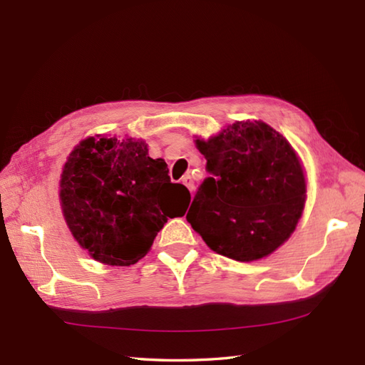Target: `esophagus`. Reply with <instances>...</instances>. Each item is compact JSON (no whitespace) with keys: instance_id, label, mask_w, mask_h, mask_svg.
Segmentation results:
<instances>
[{"instance_id":"obj_1","label":"esophagus","mask_w":365,"mask_h":365,"mask_svg":"<svg viewBox=\"0 0 365 365\" xmlns=\"http://www.w3.org/2000/svg\"><path fill=\"white\" fill-rule=\"evenodd\" d=\"M182 183H183L185 187H187L191 192H192V190H195V182H192V178H191L190 175H185V177L182 178Z\"/></svg>"}]
</instances>
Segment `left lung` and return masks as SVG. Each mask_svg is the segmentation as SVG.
<instances>
[{
	"instance_id": "left-lung-1",
	"label": "left lung",
	"mask_w": 365,
	"mask_h": 365,
	"mask_svg": "<svg viewBox=\"0 0 365 365\" xmlns=\"http://www.w3.org/2000/svg\"><path fill=\"white\" fill-rule=\"evenodd\" d=\"M210 177L187 220L215 252L238 262L265 257L297 227L306 178L289 141L263 122H237L208 141L196 139Z\"/></svg>"
}]
</instances>
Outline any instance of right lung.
Wrapping results in <instances>:
<instances>
[{
    "instance_id": "right-lung-1",
    "label": "right lung",
    "mask_w": 365,
    "mask_h": 365,
    "mask_svg": "<svg viewBox=\"0 0 365 365\" xmlns=\"http://www.w3.org/2000/svg\"><path fill=\"white\" fill-rule=\"evenodd\" d=\"M68 229L96 260L128 267L143 259L168 218L183 216L191 195L173 183L163 158L133 138H88L61 175Z\"/></svg>"
}]
</instances>
